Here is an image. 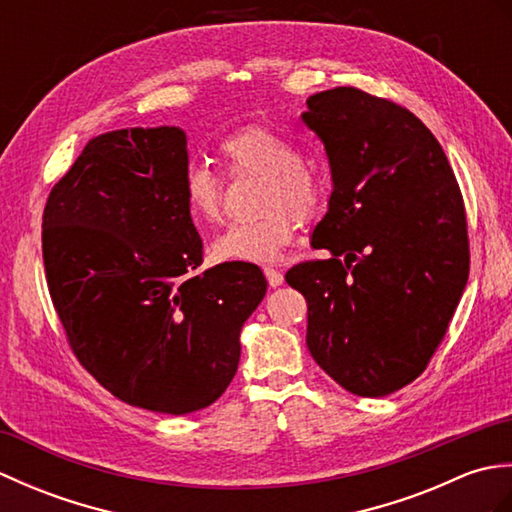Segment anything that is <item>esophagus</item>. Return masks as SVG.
<instances>
[{
  "mask_svg": "<svg viewBox=\"0 0 512 512\" xmlns=\"http://www.w3.org/2000/svg\"><path fill=\"white\" fill-rule=\"evenodd\" d=\"M264 275H266V279H268V286H270V288H277V286L284 284V275H281V270H277V268H273V266H266V268H264Z\"/></svg>",
  "mask_w": 512,
  "mask_h": 512,
  "instance_id": "obj_1",
  "label": "esophagus"
}]
</instances>
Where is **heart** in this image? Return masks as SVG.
<instances>
[{"mask_svg": "<svg viewBox=\"0 0 512 512\" xmlns=\"http://www.w3.org/2000/svg\"><path fill=\"white\" fill-rule=\"evenodd\" d=\"M220 151L233 173L264 176L259 191L257 220L235 222L213 242L220 262L268 264L295 242L301 222H312L328 198L323 173L303 160L301 149L290 138L264 125H246L220 140ZM222 176L206 162L195 160L184 169L182 195L191 220L198 226L220 222Z\"/></svg>", "mask_w": 512, "mask_h": 512, "instance_id": "1", "label": "heart"}]
</instances>
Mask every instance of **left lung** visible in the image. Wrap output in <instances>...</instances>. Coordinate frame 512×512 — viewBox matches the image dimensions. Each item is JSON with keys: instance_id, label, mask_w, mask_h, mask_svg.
Returning a JSON list of instances; mask_svg holds the SVG:
<instances>
[{"instance_id": "obj_1", "label": "left lung", "mask_w": 512, "mask_h": 512, "mask_svg": "<svg viewBox=\"0 0 512 512\" xmlns=\"http://www.w3.org/2000/svg\"><path fill=\"white\" fill-rule=\"evenodd\" d=\"M301 118L332 169L312 233L332 257L286 273L308 301V350L352 394H394L427 369L469 279L462 191L436 136L394 101L334 88Z\"/></svg>"}]
</instances>
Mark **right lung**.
Listing matches in <instances>:
<instances>
[{
	"label": "right lung",
	"instance_id": "obj_1",
	"mask_svg": "<svg viewBox=\"0 0 512 512\" xmlns=\"http://www.w3.org/2000/svg\"><path fill=\"white\" fill-rule=\"evenodd\" d=\"M180 127L92 138L43 209V266L74 356L140 409L198 411L237 372L239 332L266 295L253 264L200 273L202 239L182 195Z\"/></svg>",
	"mask_w": 512,
	"mask_h": 512
}]
</instances>
